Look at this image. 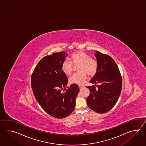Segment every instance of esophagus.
Returning <instances> with one entry per match:
<instances>
[{"label": "esophagus", "mask_w": 146, "mask_h": 146, "mask_svg": "<svg viewBox=\"0 0 146 146\" xmlns=\"http://www.w3.org/2000/svg\"><path fill=\"white\" fill-rule=\"evenodd\" d=\"M79 88H80V89H81V88L83 87V86H79Z\"/></svg>", "instance_id": "esophagus-1"}]
</instances>
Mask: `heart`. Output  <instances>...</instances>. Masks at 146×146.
Masks as SVG:
<instances>
[{
	"label": "heart",
	"instance_id": "b5f03b06",
	"mask_svg": "<svg viewBox=\"0 0 146 146\" xmlns=\"http://www.w3.org/2000/svg\"><path fill=\"white\" fill-rule=\"evenodd\" d=\"M69 60H65L62 62V69L66 75H70L74 70V66H78L79 73L74 74L70 78L69 82L72 84L82 85L87 78V74L93 76L98 69V64L96 60L90 57V55L82 51L73 53Z\"/></svg>",
	"mask_w": 146,
	"mask_h": 146
}]
</instances>
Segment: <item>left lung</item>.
Instances as JSON below:
<instances>
[{
	"mask_svg": "<svg viewBox=\"0 0 146 146\" xmlns=\"http://www.w3.org/2000/svg\"><path fill=\"white\" fill-rule=\"evenodd\" d=\"M98 69L90 82L98 84L87 87L90 94L87 98L90 109L98 113H105L114 107L121 92L122 78L118 66L108 55L96 51Z\"/></svg>",
	"mask_w": 146,
	"mask_h": 146,
	"instance_id": "left-lung-1",
	"label": "left lung"
}]
</instances>
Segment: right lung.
<instances>
[{
    "instance_id": "add662e5",
    "label": "right lung",
    "mask_w": 146,
    "mask_h": 146,
    "mask_svg": "<svg viewBox=\"0 0 146 146\" xmlns=\"http://www.w3.org/2000/svg\"><path fill=\"white\" fill-rule=\"evenodd\" d=\"M68 54L53 53L40 59L31 76V87L35 99L47 114L65 118L74 111L79 91L76 84L67 88L68 78L62 69Z\"/></svg>"
}]
</instances>
